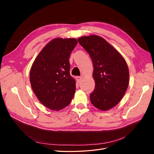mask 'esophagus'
I'll return each instance as SVG.
<instances>
[{
	"label": "esophagus",
	"instance_id": "1",
	"mask_svg": "<svg viewBox=\"0 0 154 154\" xmlns=\"http://www.w3.org/2000/svg\"><path fill=\"white\" fill-rule=\"evenodd\" d=\"M76 79L77 82L79 83V82H80L81 81V80H82V77H80V76H76Z\"/></svg>",
	"mask_w": 154,
	"mask_h": 154
}]
</instances>
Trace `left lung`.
Masks as SVG:
<instances>
[{
	"label": "left lung",
	"instance_id": "obj_1",
	"mask_svg": "<svg viewBox=\"0 0 154 154\" xmlns=\"http://www.w3.org/2000/svg\"><path fill=\"white\" fill-rule=\"evenodd\" d=\"M78 40L89 54L94 66L95 88L90 95L91 103L99 110H110L119 103L128 88L127 62L112 45L100 36H83Z\"/></svg>",
	"mask_w": 154,
	"mask_h": 154
}]
</instances>
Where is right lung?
<instances>
[{
    "label": "right lung",
    "mask_w": 154,
    "mask_h": 154,
    "mask_svg": "<svg viewBox=\"0 0 154 154\" xmlns=\"http://www.w3.org/2000/svg\"><path fill=\"white\" fill-rule=\"evenodd\" d=\"M78 43L76 38L51 40L35 58L29 79L36 96L45 107L60 110L71 103L76 91L70 74L69 57Z\"/></svg>",
    "instance_id": "obj_1"
}]
</instances>
